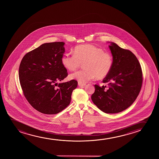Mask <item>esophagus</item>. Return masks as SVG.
<instances>
[{
    "mask_svg": "<svg viewBox=\"0 0 159 159\" xmlns=\"http://www.w3.org/2000/svg\"><path fill=\"white\" fill-rule=\"evenodd\" d=\"M78 85L80 87H84V86H85V85H86V84L78 82Z\"/></svg>",
    "mask_w": 159,
    "mask_h": 159,
    "instance_id": "obj_1",
    "label": "esophagus"
}]
</instances>
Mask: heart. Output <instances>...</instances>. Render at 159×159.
Returning a JSON list of instances; mask_svg holds the SVG:
<instances>
[{"label": "heart", "mask_w": 159, "mask_h": 159, "mask_svg": "<svg viewBox=\"0 0 159 159\" xmlns=\"http://www.w3.org/2000/svg\"><path fill=\"white\" fill-rule=\"evenodd\" d=\"M63 66L70 71H74L84 62V68L70 74L72 79L80 83H86L95 78L102 79L107 77L112 70L113 57L110 52L92 44L76 46L74 54L66 53L61 58Z\"/></svg>", "instance_id": "b5f03b06"}]
</instances>
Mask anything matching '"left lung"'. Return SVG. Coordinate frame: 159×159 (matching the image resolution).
<instances>
[{
  "mask_svg": "<svg viewBox=\"0 0 159 159\" xmlns=\"http://www.w3.org/2000/svg\"><path fill=\"white\" fill-rule=\"evenodd\" d=\"M113 57L111 72L102 83L94 85L91 99L98 109L105 113L120 112L132 105L141 91L143 76L139 61L130 50L111 42L109 46Z\"/></svg>",
  "mask_w": 159,
  "mask_h": 159,
  "instance_id": "left-lung-1",
  "label": "left lung"
}]
</instances>
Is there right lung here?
Listing matches in <instances>:
<instances>
[{"label":"right lung","instance_id":"1","mask_svg":"<svg viewBox=\"0 0 159 159\" xmlns=\"http://www.w3.org/2000/svg\"><path fill=\"white\" fill-rule=\"evenodd\" d=\"M65 43L55 42L42 44L26 53L19 67L22 91L30 104L40 112L55 115L70 105L75 80L59 83L68 75L61 62Z\"/></svg>","mask_w":159,"mask_h":159}]
</instances>
